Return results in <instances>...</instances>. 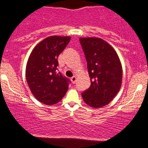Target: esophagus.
<instances>
[{"label": "esophagus", "instance_id": "1", "mask_svg": "<svg viewBox=\"0 0 148 148\" xmlns=\"http://www.w3.org/2000/svg\"><path fill=\"white\" fill-rule=\"evenodd\" d=\"M71 82H72V83L74 84L76 82H77V77H75V76L72 77L71 78Z\"/></svg>", "mask_w": 148, "mask_h": 148}]
</instances>
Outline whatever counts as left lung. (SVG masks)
Returning a JSON list of instances; mask_svg holds the SVG:
<instances>
[{
  "label": "left lung",
  "mask_w": 148,
  "mask_h": 148,
  "mask_svg": "<svg viewBox=\"0 0 148 148\" xmlns=\"http://www.w3.org/2000/svg\"><path fill=\"white\" fill-rule=\"evenodd\" d=\"M87 61L90 86L82 93L90 107L101 108L112 101L122 85V69L114 48L97 38H79Z\"/></svg>",
  "instance_id": "left-lung-1"
}]
</instances>
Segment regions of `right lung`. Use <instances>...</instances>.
I'll use <instances>...</instances> for the list:
<instances>
[{"mask_svg": "<svg viewBox=\"0 0 148 148\" xmlns=\"http://www.w3.org/2000/svg\"><path fill=\"white\" fill-rule=\"evenodd\" d=\"M71 37L51 36L40 42L28 59L26 78L36 99L46 105L59 102L71 81L58 72V58L69 44Z\"/></svg>", "mask_w": 148, "mask_h": 148, "instance_id": "1", "label": "right lung"}]
</instances>
